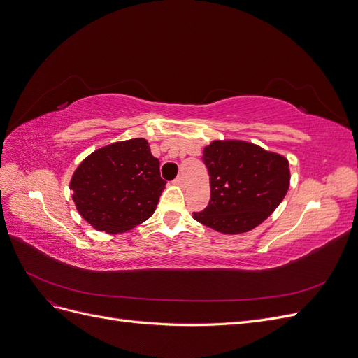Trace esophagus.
Wrapping results in <instances>:
<instances>
[{"label": "esophagus", "mask_w": 358, "mask_h": 358, "mask_svg": "<svg viewBox=\"0 0 358 358\" xmlns=\"http://www.w3.org/2000/svg\"><path fill=\"white\" fill-rule=\"evenodd\" d=\"M175 183H176V185H179V187H183V185H185V179H183V176H178L175 179Z\"/></svg>", "instance_id": "esophagus-1"}]
</instances>
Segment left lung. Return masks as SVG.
<instances>
[{
    "label": "left lung",
    "mask_w": 358,
    "mask_h": 358,
    "mask_svg": "<svg viewBox=\"0 0 358 358\" xmlns=\"http://www.w3.org/2000/svg\"><path fill=\"white\" fill-rule=\"evenodd\" d=\"M210 176V201L194 220L210 229L237 234L268 218L289 188L288 161L257 145L215 140L203 150Z\"/></svg>",
    "instance_id": "left-lung-1"
}]
</instances>
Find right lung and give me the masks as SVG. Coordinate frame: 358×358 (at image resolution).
Masks as SVG:
<instances>
[{
  "label": "right lung",
  "instance_id": "add662e5",
  "mask_svg": "<svg viewBox=\"0 0 358 358\" xmlns=\"http://www.w3.org/2000/svg\"><path fill=\"white\" fill-rule=\"evenodd\" d=\"M166 183L146 140L133 138L94 150L76 169L70 188L82 218L116 234L155 212Z\"/></svg>",
  "mask_w": 358,
  "mask_h": 358
}]
</instances>
